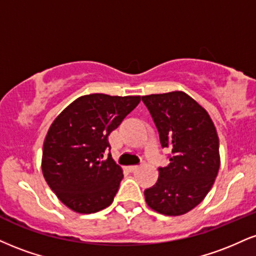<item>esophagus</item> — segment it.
<instances>
[{
    "instance_id": "esophagus-1",
    "label": "esophagus",
    "mask_w": 256,
    "mask_h": 256,
    "mask_svg": "<svg viewBox=\"0 0 256 256\" xmlns=\"http://www.w3.org/2000/svg\"><path fill=\"white\" fill-rule=\"evenodd\" d=\"M128 170H130V172H136L137 169H140V167H138V166H128Z\"/></svg>"
}]
</instances>
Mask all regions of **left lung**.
<instances>
[{"label": "left lung", "instance_id": "obj_1", "mask_svg": "<svg viewBox=\"0 0 256 256\" xmlns=\"http://www.w3.org/2000/svg\"><path fill=\"white\" fill-rule=\"evenodd\" d=\"M163 148L172 149L158 182L144 190L148 206L166 216H181L210 192L220 166V140L211 116L184 92L142 96Z\"/></svg>", "mask_w": 256, "mask_h": 256}]
</instances>
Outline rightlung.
I'll return each mask as SVG.
<instances>
[{
  "instance_id": "right-lung-1",
  "label": "right lung",
  "mask_w": 256,
  "mask_h": 256,
  "mask_svg": "<svg viewBox=\"0 0 256 256\" xmlns=\"http://www.w3.org/2000/svg\"><path fill=\"white\" fill-rule=\"evenodd\" d=\"M140 96L83 95L54 120L42 146V170L70 210L94 214L112 204L122 169L108 154V134L140 104Z\"/></svg>"
}]
</instances>
